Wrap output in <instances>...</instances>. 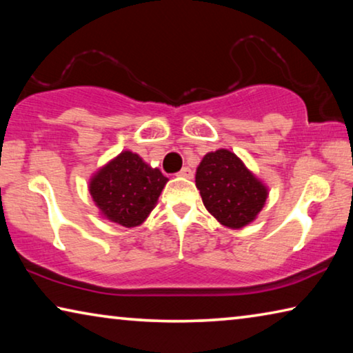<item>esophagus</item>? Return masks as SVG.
Segmentation results:
<instances>
[{
	"label": "esophagus",
	"instance_id": "34e87169",
	"mask_svg": "<svg viewBox=\"0 0 353 353\" xmlns=\"http://www.w3.org/2000/svg\"><path fill=\"white\" fill-rule=\"evenodd\" d=\"M177 176L185 177V179H193V171L188 166H183V168L177 172Z\"/></svg>",
	"mask_w": 353,
	"mask_h": 353
}]
</instances>
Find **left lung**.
Wrapping results in <instances>:
<instances>
[{
    "label": "left lung",
    "instance_id": "8db88e82",
    "mask_svg": "<svg viewBox=\"0 0 353 353\" xmlns=\"http://www.w3.org/2000/svg\"><path fill=\"white\" fill-rule=\"evenodd\" d=\"M196 187L214 218L229 229H241L256 218L268 198V188L234 152H208L196 170Z\"/></svg>",
    "mask_w": 353,
    "mask_h": 353
}]
</instances>
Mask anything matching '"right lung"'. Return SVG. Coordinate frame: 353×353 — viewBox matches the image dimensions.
<instances>
[{
  "label": "right lung",
  "mask_w": 353,
  "mask_h": 353,
  "mask_svg": "<svg viewBox=\"0 0 353 353\" xmlns=\"http://www.w3.org/2000/svg\"><path fill=\"white\" fill-rule=\"evenodd\" d=\"M168 177L151 168L139 154L123 151L90 179V194L101 214L123 227L148 218Z\"/></svg>",
  "instance_id": "add662e5"
}]
</instances>
